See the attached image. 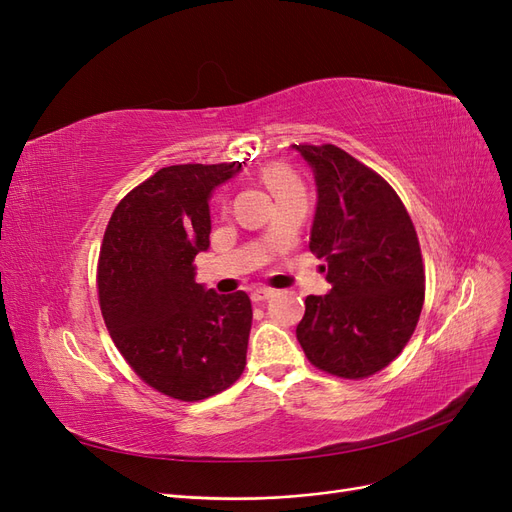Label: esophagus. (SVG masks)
<instances>
[{
	"mask_svg": "<svg viewBox=\"0 0 512 512\" xmlns=\"http://www.w3.org/2000/svg\"><path fill=\"white\" fill-rule=\"evenodd\" d=\"M273 290L271 288H265V286H260V288H254L252 290V301L254 303H260V301H267V299H271L273 297Z\"/></svg>",
	"mask_w": 512,
	"mask_h": 512,
	"instance_id": "1",
	"label": "esophagus"
}]
</instances>
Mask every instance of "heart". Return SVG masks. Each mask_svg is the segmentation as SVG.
<instances>
[{
  "label": "heart",
  "instance_id": "obj_1",
  "mask_svg": "<svg viewBox=\"0 0 512 512\" xmlns=\"http://www.w3.org/2000/svg\"><path fill=\"white\" fill-rule=\"evenodd\" d=\"M265 179H267V185L271 188V192L275 196L280 194H286L290 190H299L301 188V181L299 177L292 173V170L284 164H275L271 166L267 173H265Z\"/></svg>",
  "mask_w": 512,
  "mask_h": 512
}]
</instances>
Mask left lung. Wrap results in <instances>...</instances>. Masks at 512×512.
Instances as JSON below:
<instances>
[{"label": "left lung", "mask_w": 512, "mask_h": 512, "mask_svg": "<svg viewBox=\"0 0 512 512\" xmlns=\"http://www.w3.org/2000/svg\"><path fill=\"white\" fill-rule=\"evenodd\" d=\"M316 181L309 250L327 260L331 290L309 294L297 339L339 378L384 369L412 337L425 299L421 245L410 215L378 173L335 145H292Z\"/></svg>", "instance_id": "8db88e82"}]
</instances>
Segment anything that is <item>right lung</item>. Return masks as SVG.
Instances as JSON below:
<instances>
[{"label":"right lung","instance_id":"add662e5","mask_svg":"<svg viewBox=\"0 0 512 512\" xmlns=\"http://www.w3.org/2000/svg\"><path fill=\"white\" fill-rule=\"evenodd\" d=\"M245 162L160 168L115 207L106 226L98 292L123 359L153 389L181 401L220 393L245 367L252 303L241 290L196 284L209 250V198Z\"/></svg>","mask_w":512,"mask_h":512}]
</instances>
